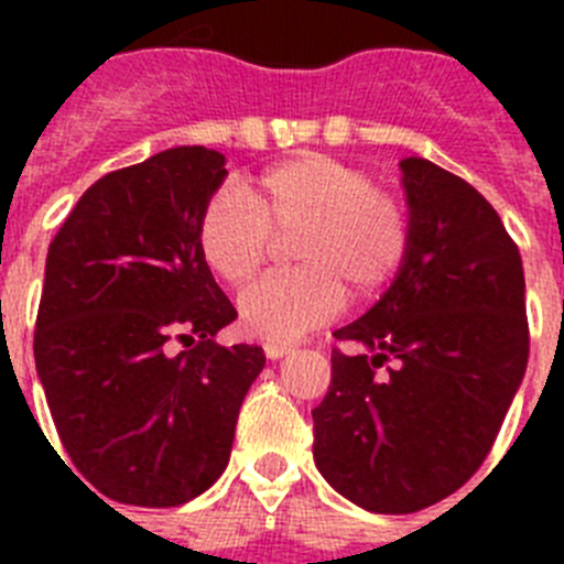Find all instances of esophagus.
Returning a JSON list of instances; mask_svg holds the SVG:
<instances>
[{"label":"esophagus","instance_id":"34e87169","mask_svg":"<svg viewBox=\"0 0 564 564\" xmlns=\"http://www.w3.org/2000/svg\"><path fill=\"white\" fill-rule=\"evenodd\" d=\"M288 352H291V347H288V344H273V341L265 344V356L271 358V361H279V358L288 356Z\"/></svg>","mask_w":564,"mask_h":564}]
</instances>
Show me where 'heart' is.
I'll return each instance as SVG.
<instances>
[{"instance_id": "1", "label": "heart", "mask_w": 564, "mask_h": 564, "mask_svg": "<svg viewBox=\"0 0 564 564\" xmlns=\"http://www.w3.org/2000/svg\"><path fill=\"white\" fill-rule=\"evenodd\" d=\"M288 276L257 282L239 296V322L253 338L288 344L327 325L352 299L376 296L410 253L406 206L372 186L364 169L302 152L259 174L248 197L223 188L206 203L197 246L228 288L248 285L271 253V234H293Z\"/></svg>"}]
</instances>
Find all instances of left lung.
I'll return each instance as SVG.
<instances>
[{"label":"left lung","mask_w":564,"mask_h":564,"mask_svg":"<svg viewBox=\"0 0 564 564\" xmlns=\"http://www.w3.org/2000/svg\"><path fill=\"white\" fill-rule=\"evenodd\" d=\"M412 242L370 311L333 336L313 460L376 514L435 506L491 452L528 364L520 248L457 174L403 158ZM393 364L387 371L380 367Z\"/></svg>","instance_id":"8db88e82"}]
</instances>
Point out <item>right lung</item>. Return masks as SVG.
Returning <instances> with one entry per match:
<instances>
[{
	"label": "right lung",
	"instance_id": "add662e5",
	"mask_svg": "<svg viewBox=\"0 0 564 564\" xmlns=\"http://www.w3.org/2000/svg\"><path fill=\"white\" fill-rule=\"evenodd\" d=\"M226 174V154L206 147L104 174L47 248L39 378L69 460L123 506H183L214 486L265 367L262 347L214 341L237 311L197 226Z\"/></svg>",
	"mask_w": 564,
	"mask_h": 564
}]
</instances>
